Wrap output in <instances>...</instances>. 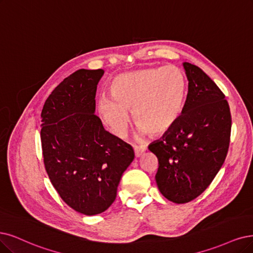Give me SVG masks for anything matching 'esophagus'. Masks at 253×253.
I'll return each instance as SVG.
<instances>
[{
	"instance_id": "esophagus-1",
	"label": "esophagus",
	"mask_w": 253,
	"mask_h": 253,
	"mask_svg": "<svg viewBox=\"0 0 253 253\" xmlns=\"http://www.w3.org/2000/svg\"><path fill=\"white\" fill-rule=\"evenodd\" d=\"M147 150V148L145 145H141V146H134V153L136 157L141 156L145 151Z\"/></svg>"
}]
</instances>
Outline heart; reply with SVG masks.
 <instances>
[{"mask_svg": "<svg viewBox=\"0 0 253 253\" xmlns=\"http://www.w3.org/2000/svg\"><path fill=\"white\" fill-rule=\"evenodd\" d=\"M111 96L98 100L99 115L118 135H124L129 123L128 110L143 132L166 133L182 116L188 80L177 67L148 68L120 74L110 83Z\"/></svg>", "mask_w": 253, "mask_h": 253, "instance_id": "obj_1", "label": "heart"}]
</instances>
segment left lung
<instances>
[{
	"label": "left lung",
	"instance_id": "8db88e82",
	"mask_svg": "<svg viewBox=\"0 0 253 253\" xmlns=\"http://www.w3.org/2000/svg\"><path fill=\"white\" fill-rule=\"evenodd\" d=\"M189 80L177 123L148 149L158 160L155 179L167 199L186 203L211 183L228 152L231 115L225 95L199 67L183 62Z\"/></svg>",
	"mask_w": 253,
	"mask_h": 253
}]
</instances>
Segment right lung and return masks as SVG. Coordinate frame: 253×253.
<instances>
[{
  "instance_id": "right-lung-1",
  "label": "right lung",
  "mask_w": 253,
  "mask_h": 253,
  "mask_svg": "<svg viewBox=\"0 0 253 253\" xmlns=\"http://www.w3.org/2000/svg\"><path fill=\"white\" fill-rule=\"evenodd\" d=\"M104 71L78 70L55 87L42 110L43 164L61 199L78 212L105 211L134 158L132 147L106 131L96 109Z\"/></svg>"
}]
</instances>
